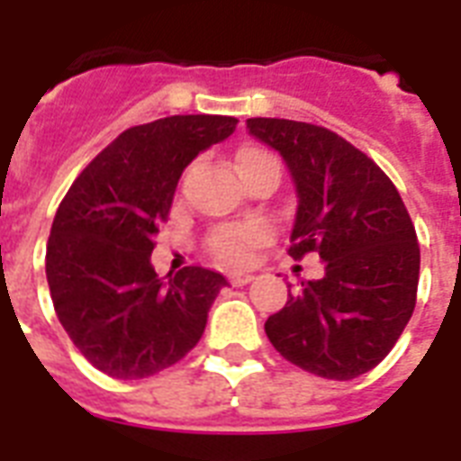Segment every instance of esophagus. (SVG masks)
I'll return each mask as SVG.
<instances>
[{
    "label": "esophagus",
    "instance_id": "esophagus-1",
    "mask_svg": "<svg viewBox=\"0 0 461 461\" xmlns=\"http://www.w3.org/2000/svg\"><path fill=\"white\" fill-rule=\"evenodd\" d=\"M227 280H230V285H234V287H244V285L253 282V275L251 273H230L227 275Z\"/></svg>",
    "mask_w": 461,
    "mask_h": 461
}]
</instances>
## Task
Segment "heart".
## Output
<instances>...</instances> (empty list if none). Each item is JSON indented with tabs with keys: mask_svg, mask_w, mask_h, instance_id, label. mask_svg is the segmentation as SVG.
Returning <instances> with one entry per match:
<instances>
[{
	"mask_svg": "<svg viewBox=\"0 0 461 461\" xmlns=\"http://www.w3.org/2000/svg\"><path fill=\"white\" fill-rule=\"evenodd\" d=\"M249 158H273L258 148H246L239 159ZM270 239V227L263 220H244V222L222 224L208 239L210 253L227 266H244L253 256V251Z\"/></svg>",
	"mask_w": 461,
	"mask_h": 461,
	"instance_id": "obj_1",
	"label": "heart"
}]
</instances>
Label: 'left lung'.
I'll return each mask as SVG.
<instances>
[{"mask_svg":"<svg viewBox=\"0 0 461 461\" xmlns=\"http://www.w3.org/2000/svg\"><path fill=\"white\" fill-rule=\"evenodd\" d=\"M251 136L287 162L299 208L289 256L318 253L321 280L302 282L266 335L282 357L330 380H351L390 354L416 306L421 253L407 208L383 169L330 129L256 117Z\"/></svg>","mask_w":461,"mask_h":461,"instance_id":"obj_1","label":"left lung"}]
</instances>
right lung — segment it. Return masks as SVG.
Returning <instances> with one entry per match:
<instances>
[{"instance_id": "1", "label": "right lung", "mask_w": 461, "mask_h": 461, "mask_svg": "<svg viewBox=\"0 0 461 461\" xmlns=\"http://www.w3.org/2000/svg\"><path fill=\"white\" fill-rule=\"evenodd\" d=\"M237 124L220 114H176L131 126L59 203L47 241V285L67 335L97 371L148 378L201 339L227 280L198 266L159 280L150 253L181 172Z\"/></svg>"}]
</instances>
